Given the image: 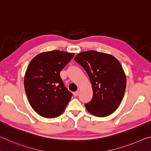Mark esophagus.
<instances>
[{"label": "esophagus", "mask_w": 151, "mask_h": 151, "mask_svg": "<svg viewBox=\"0 0 151 151\" xmlns=\"http://www.w3.org/2000/svg\"><path fill=\"white\" fill-rule=\"evenodd\" d=\"M73 96H75V97H77V96H78V95H79V91L74 92V93H73Z\"/></svg>", "instance_id": "obj_1"}]
</instances>
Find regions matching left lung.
I'll use <instances>...</instances> for the list:
<instances>
[{
    "label": "left lung",
    "instance_id": "left-lung-1",
    "mask_svg": "<svg viewBox=\"0 0 151 151\" xmlns=\"http://www.w3.org/2000/svg\"><path fill=\"white\" fill-rule=\"evenodd\" d=\"M74 60L86 71L93 89L92 99L85 104L86 109L97 117L112 114L122 101L127 85L120 62L112 55L94 50L81 52Z\"/></svg>",
    "mask_w": 151,
    "mask_h": 151
}]
</instances>
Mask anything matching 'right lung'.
<instances>
[{"label":"right lung","mask_w":151,"mask_h":151,"mask_svg":"<svg viewBox=\"0 0 151 151\" xmlns=\"http://www.w3.org/2000/svg\"><path fill=\"white\" fill-rule=\"evenodd\" d=\"M74 53L44 52L29 63L24 76L25 91L32 109L42 117L54 118L64 111L72 94L65 88L60 71Z\"/></svg>","instance_id":"add662e5"}]
</instances>
